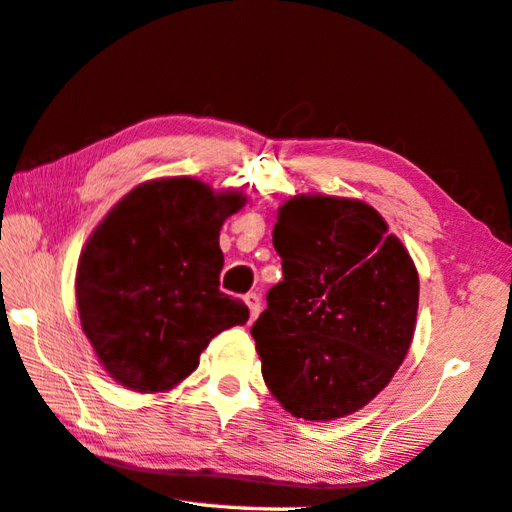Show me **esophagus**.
<instances>
[{
    "instance_id": "1",
    "label": "esophagus",
    "mask_w": 512,
    "mask_h": 512,
    "mask_svg": "<svg viewBox=\"0 0 512 512\" xmlns=\"http://www.w3.org/2000/svg\"><path fill=\"white\" fill-rule=\"evenodd\" d=\"M244 300H246L248 309H250V320H255L257 315H259V311H262V300H259L257 293H248Z\"/></svg>"
}]
</instances>
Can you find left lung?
Listing matches in <instances>:
<instances>
[{
    "label": "left lung",
    "mask_w": 512,
    "mask_h": 512,
    "mask_svg": "<svg viewBox=\"0 0 512 512\" xmlns=\"http://www.w3.org/2000/svg\"><path fill=\"white\" fill-rule=\"evenodd\" d=\"M273 246L284 280L253 324L262 374L286 412L333 421L367 405L407 356L418 275L401 241L362 201L295 197Z\"/></svg>",
    "instance_id": "8db88e82"
}]
</instances>
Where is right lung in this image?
<instances>
[{"mask_svg":"<svg viewBox=\"0 0 512 512\" xmlns=\"http://www.w3.org/2000/svg\"><path fill=\"white\" fill-rule=\"evenodd\" d=\"M244 206L190 176L150 181L120 199L80 255L76 297L82 331L118 383L170 389L199 365L248 306L219 288V230Z\"/></svg>","mask_w":512,"mask_h":512,"instance_id":"add662e5","label":"right lung"}]
</instances>
